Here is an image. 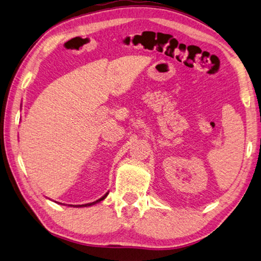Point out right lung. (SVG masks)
Masks as SVG:
<instances>
[{
	"mask_svg": "<svg viewBox=\"0 0 261 261\" xmlns=\"http://www.w3.org/2000/svg\"><path fill=\"white\" fill-rule=\"evenodd\" d=\"M108 194H109V192H108L107 194H105V195H104V196H102L101 198H98V199H96V201H95V202H92V203H87V204H82V205H75V206H76V207H83V206H84V207H86V206H92V205H94V204H96V203H98V202H101V201H103V199H104L105 197H107V196H108ZM70 206H74V205H70Z\"/></svg>",
	"mask_w": 261,
	"mask_h": 261,
	"instance_id": "right-lung-1",
	"label": "right lung"
}]
</instances>
